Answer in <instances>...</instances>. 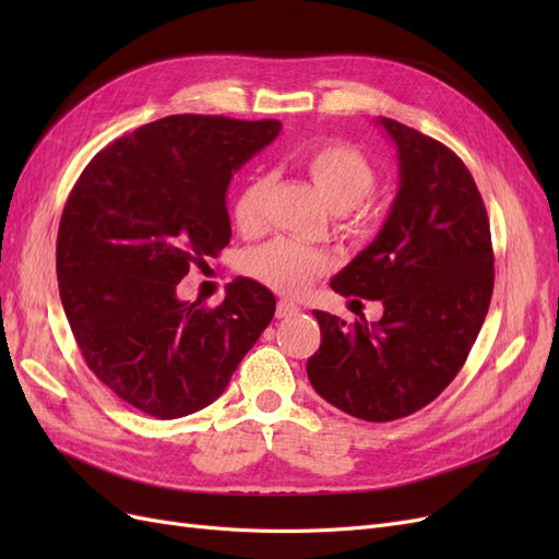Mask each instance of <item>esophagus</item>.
<instances>
[{
  "instance_id": "obj_1",
  "label": "esophagus",
  "mask_w": 559,
  "mask_h": 559,
  "mask_svg": "<svg viewBox=\"0 0 559 559\" xmlns=\"http://www.w3.org/2000/svg\"><path fill=\"white\" fill-rule=\"evenodd\" d=\"M298 312H300V308L296 306V302H292V300L282 298V300L277 302V317H280V319H284V317H292V314H298Z\"/></svg>"
}]
</instances>
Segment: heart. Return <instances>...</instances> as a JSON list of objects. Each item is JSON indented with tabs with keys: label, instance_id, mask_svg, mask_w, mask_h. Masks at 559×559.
Wrapping results in <instances>:
<instances>
[{
	"label": "heart",
	"instance_id": "1",
	"mask_svg": "<svg viewBox=\"0 0 559 559\" xmlns=\"http://www.w3.org/2000/svg\"><path fill=\"white\" fill-rule=\"evenodd\" d=\"M306 173L317 186L319 195L337 214H349L347 228L361 233L366 228V212L361 202L376 191L378 173L359 148L343 142L321 144L306 158ZM273 181L267 175L251 177L233 202V218L245 235H257L265 226L267 195ZM329 265L321 251L294 240H273L253 249L245 270L261 284L280 294H300L310 282L324 273Z\"/></svg>",
	"mask_w": 559,
	"mask_h": 559
}]
</instances>
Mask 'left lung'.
Segmentation results:
<instances>
[{"mask_svg": "<svg viewBox=\"0 0 559 559\" xmlns=\"http://www.w3.org/2000/svg\"><path fill=\"white\" fill-rule=\"evenodd\" d=\"M378 123L396 144L399 193L378 238L331 289L380 300L384 312L347 324L314 310L321 345L308 378L343 413L392 421L425 408L462 370L492 300L495 251L462 158L392 118Z\"/></svg>", "mask_w": 559, "mask_h": 559, "instance_id": "1", "label": "left lung"}]
</instances>
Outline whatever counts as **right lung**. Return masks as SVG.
I'll use <instances>...</instances> for the list:
<instances>
[{
  "mask_svg": "<svg viewBox=\"0 0 559 559\" xmlns=\"http://www.w3.org/2000/svg\"><path fill=\"white\" fill-rule=\"evenodd\" d=\"M282 123L177 114L111 142L86 165L58 228L60 300L99 382L134 408L177 419L224 394L275 314L238 277L216 308L177 298L193 265L230 242L233 173Z\"/></svg>",
  "mask_w": 559,
  "mask_h": 559,
  "instance_id": "right-lung-1",
  "label": "right lung"
}]
</instances>
